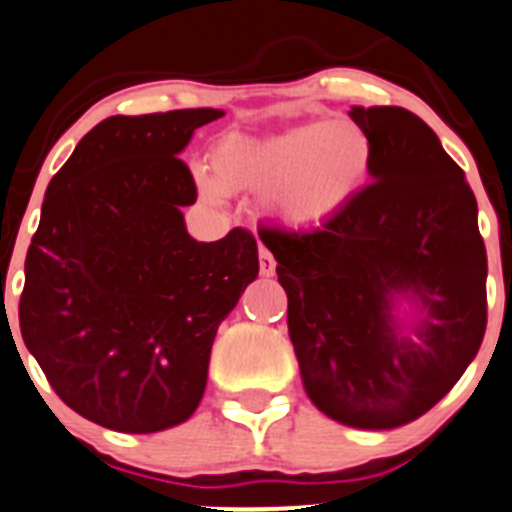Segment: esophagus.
I'll list each match as a JSON object with an SVG mask.
<instances>
[{"mask_svg":"<svg viewBox=\"0 0 512 512\" xmlns=\"http://www.w3.org/2000/svg\"><path fill=\"white\" fill-rule=\"evenodd\" d=\"M275 267H277V262H275V257H272V252L267 250V247H260V272L265 277H272L275 275Z\"/></svg>","mask_w":512,"mask_h":512,"instance_id":"obj_1","label":"esophagus"}]
</instances>
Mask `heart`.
Returning a JSON list of instances; mask_svg holds the SVG:
<instances>
[{"label":"heart","instance_id":"heart-1","mask_svg":"<svg viewBox=\"0 0 512 512\" xmlns=\"http://www.w3.org/2000/svg\"><path fill=\"white\" fill-rule=\"evenodd\" d=\"M370 167V140L350 117L302 122L265 137H232L215 150L222 190L262 192L267 215L287 225H317L355 197ZM202 197L220 202V190L197 177Z\"/></svg>","mask_w":512,"mask_h":512}]
</instances>
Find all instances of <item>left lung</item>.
Masks as SVG:
<instances>
[{
    "mask_svg": "<svg viewBox=\"0 0 512 512\" xmlns=\"http://www.w3.org/2000/svg\"><path fill=\"white\" fill-rule=\"evenodd\" d=\"M372 182L310 230L262 227L287 292L307 398L347 428L393 430L460 380L488 322L478 202L403 107H352Z\"/></svg>",
    "mask_w": 512,
    "mask_h": 512,
    "instance_id": "8db88e82",
    "label": "left lung"
}]
</instances>
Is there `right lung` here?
Listing matches in <instances>:
<instances>
[{"label": "right lung", "instance_id": "add662e5", "mask_svg": "<svg viewBox=\"0 0 512 512\" xmlns=\"http://www.w3.org/2000/svg\"><path fill=\"white\" fill-rule=\"evenodd\" d=\"M222 109L107 117L52 177L24 262L19 327L54 393L117 433L190 420L220 322L260 272L257 242L187 232L180 160Z\"/></svg>", "mask_w": 512, "mask_h": 512}]
</instances>
